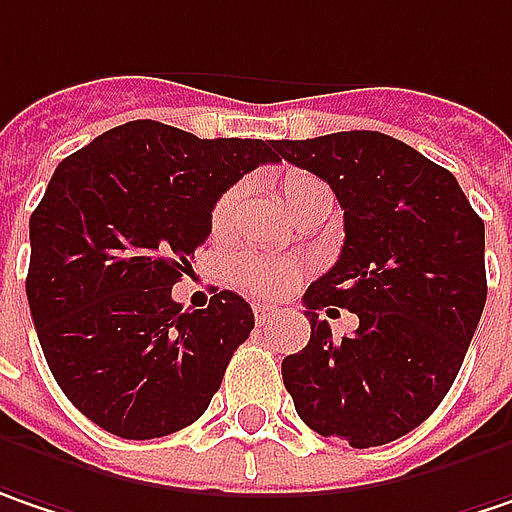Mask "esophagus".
<instances>
[{
    "instance_id": "esophagus-1",
    "label": "esophagus",
    "mask_w": 512,
    "mask_h": 512,
    "mask_svg": "<svg viewBox=\"0 0 512 512\" xmlns=\"http://www.w3.org/2000/svg\"><path fill=\"white\" fill-rule=\"evenodd\" d=\"M281 316V310L278 307H269V304H255V321L260 327H266V324H272L275 318Z\"/></svg>"
}]
</instances>
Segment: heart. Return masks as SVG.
<instances>
[{"label":"heart","mask_w":512,"mask_h":512,"mask_svg":"<svg viewBox=\"0 0 512 512\" xmlns=\"http://www.w3.org/2000/svg\"><path fill=\"white\" fill-rule=\"evenodd\" d=\"M281 196H284L289 214H295L307 202L330 196V188L321 179H316L313 173L292 170V173H286L284 179H281ZM237 205H240V188H228V191L217 196V202L211 208V234L214 237H223L231 228L234 214H237ZM228 278H231V284L237 286V289H243L249 295L278 298V295H286L292 286L298 284L301 269L295 263L272 260V257L240 255L228 263Z\"/></svg>","instance_id":"1"}]
</instances>
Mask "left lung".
Wrapping results in <instances>:
<instances>
[{
  "label": "left lung",
  "instance_id": "8db88e82",
  "mask_svg": "<svg viewBox=\"0 0 512 512\" xmlns=\"http://www.w3.org/2000/svg\"><path fill=\"white\" fill-rule=\"evenodd\" d=\"M275 147L345 211L342 255L304 292L310 342L281 365L286 391L321 437L391 443L440 406L464 365L487 301L484 223L446 167L385 133ZM333 306L360 316L353 337L333 340L317 318Z\"/></svg>",
  "mask_w": 512,
  "mask_h": 512
}]
</instances>
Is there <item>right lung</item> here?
Instances as JSON below:
<instances>
[{"label": "right lung", "mask_w": 512, "mask_h": 512, "mask_svg": "<svg viewBox=\"0 0 512 512\" xmlns=\"http://www.w3.org/2000/svg\"><path fill=\"white\" fill-rule=\"evenodd\" d=\"M266 162H281L275 141L130 121L54 170L31 214L28 307L57 385L109 435H173L220 391L255 313L231 289L182 310L170 289L217 196Z\"/></svg>", "instance_id": "1"}]
</instances>
